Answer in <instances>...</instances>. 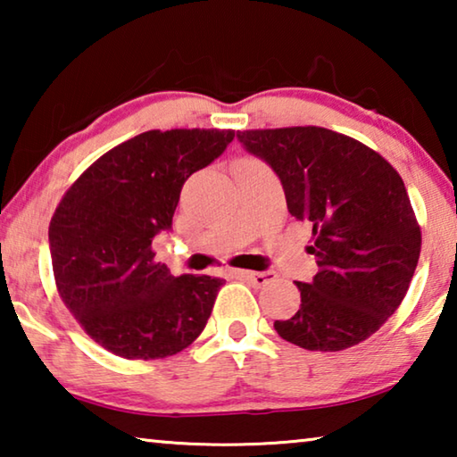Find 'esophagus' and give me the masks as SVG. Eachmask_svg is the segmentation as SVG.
I'll return each mask as SVG.
<instances>
[{"mask_svg":"<svg viewBox=\"0 0 457 457\" xmlns=\"http://www.w3.org/2000/svg\"><path fill=\"white\" fill-rule=\"evenodd\" d=\"M231 276L237 278V280L250 282L252 286H256V288H262V286H266V284L276 280L274 272H247V270H234Z\"/></svg>","mask_w":457,"mask_h":457,"instance_id":"esophagus-1","label":"esophagus"}]
</instances>
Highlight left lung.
Returning a JSON list of instances; mask_svg holds the SVG:
<instances>
[{
  "label": "left lung",
  "instance_id": "left-lung-1",
  "mask_svg": "<svg viewBox=\"0 0 457 457\" xmlns=\"http://www.w3.org/2000/svg\"><path fill=\"white\" fill-rule=\"evenodd\" d=\"M244 149L272 167L288 212L312 228L319 264L296 282L300 308L274 328L308 351L362 343L405 298L421 252L405 183L381 154L322 127L237 130Z\"/></svg>",
  "mask_w": 457,
  "mask_h": 457
}]
</instances>
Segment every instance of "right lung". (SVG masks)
<instances>
[{
	"label": "right lung",
	"mask_w": 457,
	"mask_h": 457,
	"mask_svg": "<svg viewBox=\"0 0 457 457\" xmlns=\"http://www.w3.org/2000/svg\"><path fill=\"white\" fill-rule=\"evenodd\" d=\"M234 130H146L104 153L52 215L48 239L58 294L87 335L122 359H163L205 328L221 278L173 276L154 262L181 187L213 163Z\"/></svg>",
	"instance_id": "add662e5"
}]
</instances>
